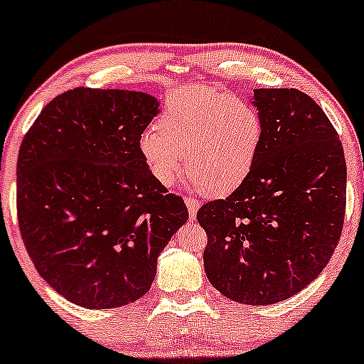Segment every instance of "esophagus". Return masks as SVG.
Instances as JSON below:
<instances>
[{
    "label": "esophagus",
    "instance_id": "obj_1",
    "mask_svg": "<svg viewBox=\"0 0 364 364\" xmlns=\"http://www.w3.org/2000/svg\"><path fill=\"white\" fill-rule=\"evenodd\" d=\"M186 207H188V212H190L191 218H193L200 208V201L196 198H186Z\"/></svg>",
    "mask_w": 364,
    "mask_h": 364
}]
</instances>
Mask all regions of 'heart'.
<instances>
[{"label": "heart", "mask_w": 364, "mask_h": 364, "mask_svg": "<svg viewBox=\"0 0 364 364\" xmlns=\"http://www.w3.org/2000/svg\"><path fill=\"white\" fill-rule=\"evenodd\" d=\"M161 122L163 127H147L139 139L149 173L169 186L188 154V179L208 196L229 195L246 179L264 135L256 108L203 85L174 91Z\"/></svg>", "instance_id": "1"}]
</instances>
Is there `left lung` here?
I'll return each mask as SVG.
<instances>
[{
  "instance_id": "1",
  "label": "left lung",
  "mask_w": 364,
  "mask_h": 364,
  "mask_svg": "<svg viewBox=\"0 0 364 364\" xmlns=\"http://www.w3.org/2000/svg\"><path fill=\"white\" fill-rule=\"evenodd\" d=\"M264 135L251 171L196 218L208 235V282L244 305L304 290L329 262L343 232L346 161L331 120L293 87L254 90Z\"/></svg>"
}]
</instances>
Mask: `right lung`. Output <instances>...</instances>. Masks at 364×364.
<instances>
[{"label":"right lung","instance_id":"right-lung-1","mask_svg":"<svg viewBox=\"0 0 364 364\" xmlns=\"http://www.w3.org/2000/svg\"><path fill=\"white\" fill-rule=\"evenodd\" d=\"M154 96L76 87L25 134L16 163L20 234L38 274L73 304L115 309L146 295L157 257L188 220L149 173L140 134Z\"/></svg>","mask_w":364,"mask_h":364}]
</instances>
